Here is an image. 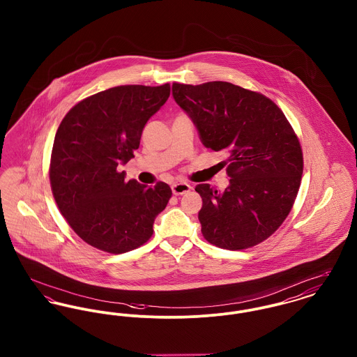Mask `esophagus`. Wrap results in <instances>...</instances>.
I'll return each mask as SVG.
<instances>
[{
	"label": "esophagus",
	"instance_id": "1",
	"mask_svg": "<svg viewBox=\"0 0 357 357\" xmlns=\"http://www.w3.org/2000/svg\"><path fill=\"white\" fill-rule=\"evenodd\" d=\"M171 190H172L174 195H182V194L189 192L190 190H191V186H190L189 183H186V182H176V183H174L171 186Z\"/></svg>",
	"mask_w": 357,
	"mask_h": 357
}]
</instances>
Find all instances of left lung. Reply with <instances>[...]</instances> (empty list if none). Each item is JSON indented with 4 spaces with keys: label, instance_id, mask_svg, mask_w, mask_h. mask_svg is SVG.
Returning <instances> with one entry per match:
<instances>
[{
    "label": "left lung",
    "instance_id": "obj_1",
    "mask_svg": "<svg viewBox=\"0 0 357 357\" xmlns=\"http://www.w3.org/2000/svg\"><path fill=\"white\" fill-rule=\"evenodd\" d=\"M172 96L202 144L228 153L225 191L195 188L204 237L229 251L260 244L283 224L301 186L303 156L293 126L270 98L229 82H174Z\"/></svg>",
    "mask_w": 357,
    "mask_h": 357
}]
</instances>
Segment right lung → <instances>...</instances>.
I'll use <instances>...</instances> for the list:
<instances>
[{"instance_id":"right-lung-1","label":"right lung","mask_w":357,"mask_h":357,"mask_svg":"<svg viewBox=\"0 0 357 357\" xmlns=\"http://www.w3.org/2000/svg\"><path fill=\"white\" fill-rule=\"evenodd\" d=\"M169 97V84H126L73 106L56 130L50 182L62 215L84 243L109 252L136 250L151 238L172 191L126 181L119 166L135 158L142 132Z\"/></svg>"}]
</instances>
